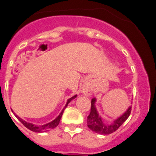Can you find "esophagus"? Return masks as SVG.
<instances>
[{"mask_svg":"<svg viewBox=\"0 0 156 156\" xmlns=\"http://www.w3.org/2000/svg\"><path fill=\"white\" fill-rule=\"evenodd\" d=\"M83 93L85 95L87 96H90L91 94V91L89 88H83Z\"/></svg>","mask_w":156,"mask_h":156,"instance_id":"obj_1","label":"esophagus"}]
</instances>
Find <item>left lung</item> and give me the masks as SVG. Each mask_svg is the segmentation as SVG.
<instances>
[{
	"mask_svg": "<svg viewBox=\"0 0 156 156\" xmlns=\"http://www.w3.org/2000/svg\"><path fill=\"white\" fill-rule=\"evenodd\" d=\"M95 102H96V98H92L90 112L87 116V126L92 131L100 133V134H110L115 132L128 119V117L129 116L131 112V106H129L124 113L119 118L115 119L112 123H106L101 119V115H99L96 109Z\"/></svg>",
	"mask_w": 156,
	"mask_h": 156,
	"instance_id": "8db88e82",
	"label": "left lung"
}]
</instances>
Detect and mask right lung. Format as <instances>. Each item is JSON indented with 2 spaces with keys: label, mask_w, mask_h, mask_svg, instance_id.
<instances>
[{
  "label": "right lung",
  "mask_w": 156,
  "mask_h": 156,
  "mask_svg": "<svg viewBox=\"0 0 156 156\" xmlns=\"http://www.w3.org/2000/svg\"><path fill=\"white\" fill-rule=\"evenodd\" d=\"M76 96H77V95L76 94V95H74L73 97H72V98H70L69 99H68V101H67V103H66V106L64 107V108L62 109V111L61 112V113L59 114L58 116H57L55 119H54L53 121H51V122H48V123H47V124L41 125V126H37V125L33 124V123H30V122H26L25 120L22 119L20 117L18 116L17 115H16V116L17 117L18 119H19V120L20 121V122H21L22 123H23V124L27 128V129H30V130H32V131L37 132V133H42V132L48 131V130H50V129L55 128L56 126H57L59 124V122H60V119H61L62 115L63 112H64L65 108L67 107V105H68L70 101L73 100V99H74V98H76Z\"/></svg>",
  "instance_id": "1"
}]
</instances>
